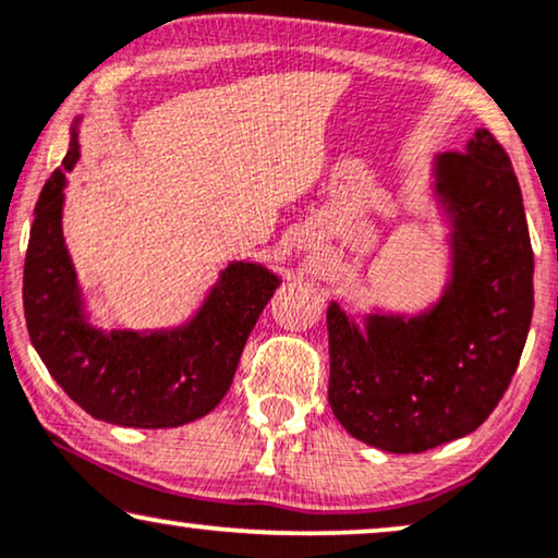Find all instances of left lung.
<instances>
[{
  "label": "left lung",
  "instance_id": "8db88e82",
  "mask_svg": "<svg viewBox=\"0 0 558 558\" xmlns=\"http://www.w3.org/2000/svg\"><path fill=\"white\" fill-rule=\"evenodd\" d=\"M454 218L452 284L422 317L373 315L365 335L327 310L332 414L386 452H426L475 432L521 361L533 315V248L508 151L477 129L437 159Z\"/></svg>",
  "mask_w": 558,
  "mask_h": 558
}]
</instances>
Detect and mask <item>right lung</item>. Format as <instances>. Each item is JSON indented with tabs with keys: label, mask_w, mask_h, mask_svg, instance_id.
<instances>
[{
	"label": "right lung",
	"mask_w": 558,
	"mask_h": 558,
	"mask_svg": "<svg viewBox=\"0 0 558 558\" xmlns=\"http://www.w3.org/2000/svg\"><path fill=\"white\" fill-rule=\"evenodd\" d=\"M75 162L78 134L73 132L63 167L50 174L35 205L22 279L29 340L60 388L94 418L136 429L195 422L231 388L243 345L279 277L258 264H231L182 330L98 332L83 317L60 226L65 172Z\"/></svg>",
	"instance_id": "right-lung-1"
}]
</instances>
